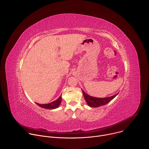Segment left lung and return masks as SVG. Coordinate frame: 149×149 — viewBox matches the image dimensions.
I'll use <instances>...</instances> for the list:
<instances>
[{"mask_svg": "<svg viewBox=\"0 0 149 149\" xmlns=\"http://www.w3.org/2000/svg\"><path fill=\"white\" fill-rule=\"evenodd\" d=\"M82 91L83 92L85 100L86 102V104L89 107H91V108L92 107L97 108V107H100L101 106H103L107 104L109 102L112 100L118 93L112 96H109L107 97H96L90 96L89 95L86 93L83 89H82Z\"/></svg>", "mask_w": 149, "mask_h": 149, "instance_id": "1", "label": "left lung"}]
</instances>
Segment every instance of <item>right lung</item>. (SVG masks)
<instances>
[{"mask_svg":"<svg viewBox=\"0 0 149 149\" xmlns=\"http://www.w3.org/2000/svg\"><path fill=\"white\" fill-rule=\"evenodd\" d=\"M61 99H62V96L61 95V96L57 99V100H56V101L51 103L46 104H40L36 102V104L42 108L48 109H54L58 108L60 107L61 102Z\"/></svg>","mask_w":149,"mask_h":149,"instance_id":"1","label":"right lung"}]
</instances>
